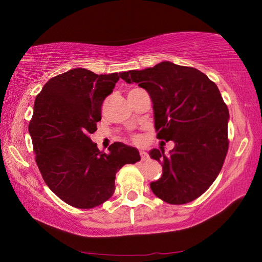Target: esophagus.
<instances>
[{"instance_id":"34e87169","label":"esophagus","mask_w":262,"mask_h":262,"mask_svg":"<svg viewBox=\"0 0 262 262\" xmlns=\"http://www.w3.org/2000/svg\"><path fill=\"white\" fill-rule=\"evenodd\" d=\"M140 155H141L142 161H146V160L148 159V154H147L145 151H141V152H140Z\"/></svg>"}]
</instances>
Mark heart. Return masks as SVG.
Returning a JSON list of instances; mask_svg holds the SVG:
<instances>
[{
	"instance_id": "heart-1",
	"label": "heart",
	"mask_w": 262,
	"mask_h": 262,
	"mask_svg": "<svg viewBox=\"0 0 262 262\" xmlns=\"http://www.w3.org/2000/svg\"><path fill=\"white\" fill-rule=\"evenodd\" d=\"M133 140H134V141H135V142H138V141H140V138H138V137H137V136H135V137H134V138H133Z\"/></svg>"
}]
</instances>
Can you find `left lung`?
<instances>
[{
	"instance_id": "1",
	"label": "left lung",
	"mask_w": 262,
	"mask_h": 262,
	"mask_svg": "<svg viewBox=\"0 0 262 262\" xmlns=\"http://www.w3.org/2000/svg\"><path fill=\"white\" fill-rule=\"evenodd\" d=\"M122 80L148 92L157 137L176 143L168 155L157 148L149 152L163 168L162 177L151 182L153 193L172 205L202 196L219 176L229 149L230 114L219 88L197 69L171 62L128 71Z\"/></svg>"
}]
</instances>
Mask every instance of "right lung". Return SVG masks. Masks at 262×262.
Here are the masks:
<instances>
[{
	"instance_id": "1",
	"label": "right lung",
	"mask_w": 262,
	"mask_h": 262,
	"mask_svg": "<svg viewBox=\"0 0 262 262\" xmlns=\"http://www.w3.org/2000/svg\"><path fill=\"white\" fill-rule=\"evenodd\" d=\"M125 74L70 70L52 77L36 97L29 122L36 163L51 190L75 208L103 204L115 192L117 171L141 160L135 147L116 142L103 153L90 138L103 100Z\"/></svg>"
}]
</instances>
